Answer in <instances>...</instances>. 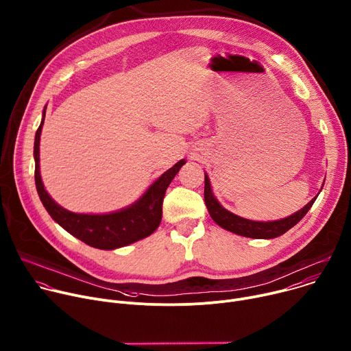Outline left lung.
<instances>
[{
  "label": "left lung",
  "mask_w": 351,
  "mask_h": 351,
  "mask_svg": "<svg viewBox=\"0 0 351 351\" xmlns=\"http://www.w3.org/2000/svg\"><path fill=\"white\" fill-rule=\"evenodd\" d=\"M315 199L317 196L313 197L303 208L299 210V212L285 219L275 220V221H254V220L237 216L231 213L226 207H223L212 191L208 176L204 173V203L208 210L210 217H212L215 223L219 224L221 228L246 238L272 239L276 237H281L282 234L289 231L292 227H295L307 215Z\"/></svg>",
  "instance_id": "left-lung-1"
}]
</instances>
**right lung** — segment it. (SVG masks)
Masks as SVG:
<instances>
[{"instance_id": "right-lung-1", "label": "right lung", "mask_w": 351, "mask_h": 351, "mask_svg": "<svg viewBox=\"0 0 351 351\" xmlns=\"http://www.w3.org/2000/svg\"><path fill=\"white\" fill-rule=\"evenodd\" d=\"M45 109L47 106L43 110V119L34 138V180L38 196L52 220L70 235L76 237L88 246L102 250H114L154 234L162 221V206L166 189L180 169L185 165V160L182 159L177 162L171 169L165 171L148 186L141 197L127 207L102 215L69 212L49 196L41 180L40 136L45 119Z\"/></svg>"}]
</instances>
